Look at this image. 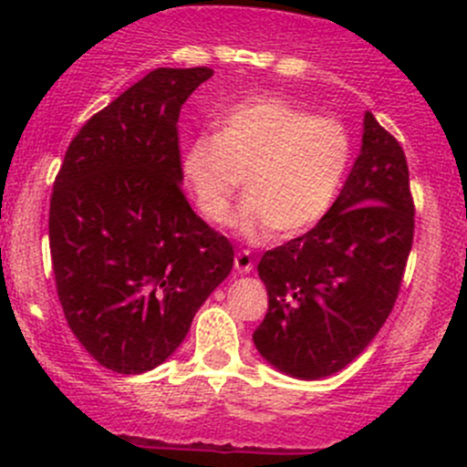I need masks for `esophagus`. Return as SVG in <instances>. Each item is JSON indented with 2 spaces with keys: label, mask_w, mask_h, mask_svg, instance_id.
<instances>
[{
  "label": "esophagus",
  "mask_w": 467,
  "mask_h": 467,
  "mask_svg": "<svg viewBox=\"0 0 467 467\" xmlns=\"http://www.w3.org/2000/svg\"><path fill=\"white\" fill-rule=\"evenodd\" d=\"M234 268H237L239 273H251L253 271V257L248 251H239L237 255H234Z\"/></svg>",
  "instance_id": "1"
}]
</instances>
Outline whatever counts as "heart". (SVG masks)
I'll list each match as a JSON object with an SVG mask.
<instances>
[{
    "mask_svg": "<svg viewBox=\"0 0 467 467\" xmlns=\"http://www.w3.org/2000/svg\"><path fill=\"white\" fill-rule=\"evenodd\" d=\"M352 162V138L337 117L264 94L230 106L216 133L187 144L182 176L196 207L223 225L246 178L248 199L234 225L260 242L273 230L296 237L329 214Z\"/></svg>",
    "mask_w": 467,
    "mask_h": 467,
    "instance_id": "heart-1",
    "label": "heart"
}]
</instances>
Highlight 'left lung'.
<instances>
[{"mask_svg":"<svg viewBox=\"0 0 467 467\" xmlns=\"http://www.w3.org/2000/svg\"><path fill=\"white\" fill-rule=\"evenodd\" d=\"M413 214L402 146L366 112L361 153L329 214L257 264L268 312L253 341L264 359L318 379L361 355L398 300Z\"/></svg>","mask_w":467,"mask_h":467,"instance_id":"1","label":"left lung"}]
</instances>
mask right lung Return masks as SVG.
Segmentation results:
<instances>
[{"label":"right lung","instance_id":"right-lung-1","mask_svg":"<svg viewBox=\"0 0 467 467\" xmlns=\"http://www.w3.org/2000/svg\"><path fill=\"white\" fill-rule=\"evenodd\" d=\"M210 67H158L81 126L49 205L65 318L89 355L121 375L162 364L228 277L233 244L182 192L178 117Z\"/></svg>","mask_w":467,"mask_h":467}]
</instances>
